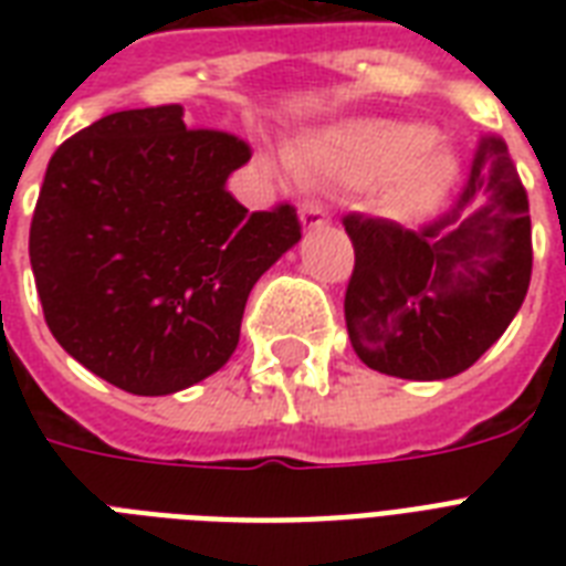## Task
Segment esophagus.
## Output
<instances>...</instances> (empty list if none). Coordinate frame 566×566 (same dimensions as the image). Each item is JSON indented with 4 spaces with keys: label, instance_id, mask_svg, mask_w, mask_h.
I'll return each mask as SVG.
<instances>
[{
    "label": "esophagus",
    "instance_id": "1",
    "mask_svg": "<svg viewBox=\"0 0 566 566\" xmlns=\"http://www.w3.org/2000/svg\"><path fill=\"white\" fill-rule=\"evenodd\" d=\"M300 220L305 231L319 229V226H328V211L317 202V199H305V202L300 205Z\"/></svg>",
    "mask_w": 566,
    "mask_h": 566
}]
</instances>
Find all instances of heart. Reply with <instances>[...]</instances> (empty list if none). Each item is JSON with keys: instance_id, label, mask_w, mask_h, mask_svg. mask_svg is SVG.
Segmentation results:
<instances>
[{"instance_id": "heart-1", "label": "heart", "mask_w": 566, "mask_h": 566, "mask_svg": "<svg viewBox=\"0 0 566 566\" xmlns=\"http://www.w3.org/2000/svg\"><path fill=\"white\" fill-rule=\"evenodd\" d=\"M300 170L370 185L390 176L381 193L387 213L413 220L429 213L455 179V155L431 144V128L420 123L361 119L308 135L291 153Z\"/></svg>"}]
</instances>
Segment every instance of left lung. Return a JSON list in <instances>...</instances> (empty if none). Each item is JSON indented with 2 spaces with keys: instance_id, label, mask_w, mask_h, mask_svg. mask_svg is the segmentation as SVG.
Segmentation results:
<instances>
[{
  "instance_id": "obj_1",
  "label": "left lung",
  "mask_w": 566,
  "mask_h": 566,
  "mask_svg": "<svg viewBox=\"0 0 566 566\" xmlns=\"http://www.w3.org/2000/svg\"><path fill=\"white\" fill-rule=\"evenodd\" d=\"M355 270L344 314L370 370L438 381L473 367L511 326L532 279L528 196L496 135L479 140L464 190L411 231L346 213Z\"/></svg>"
}]
</instances>
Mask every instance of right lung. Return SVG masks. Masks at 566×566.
Returning <instances> with one entry per match:
<instances>
[{
  "instance_id": "obj_1",
  "label": "right lung",
  "mask_w": 566,
  "mask_h": 566,
  "mask_svg": "<svg viewBox=\"0 0 566 566\" xmlns=\"http://www.w3.org/2000/svg\"><path fill=\"white\" fill-rule=\"evenodd\" d=\"M247 140L181 105L117 111L57 146L29 231L49 332L135 396L202 381L238 349L249 291L300 243L293 205L249 213L226 179Z\"/></svg>"
}]
</instances>
